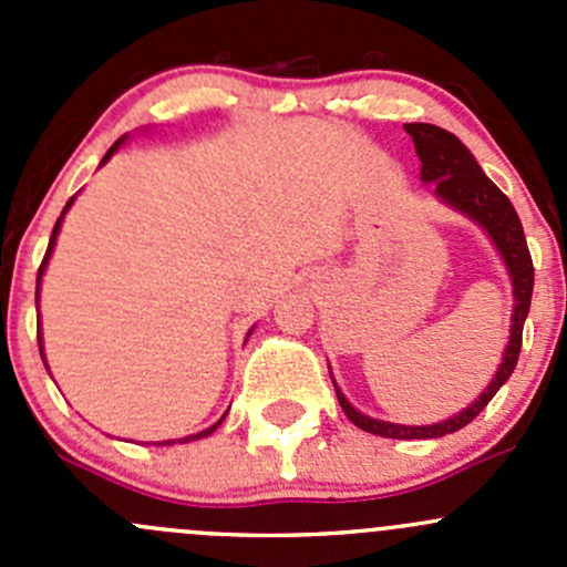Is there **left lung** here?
<instances>
[{
	"instance_id": "left-lung-1",
	"label": "left lung",
	"mask_w": 567,
	"mask_h": 567,
	"mask_svg": "<svg viewBox=\"0 0 567 567\" xmlns=\"http://www.w3.org/2000/svg\"><path fill=\"white\" fill-rule=\"evenodd\" d=\"M405 131L411 134L416 147V156L422 162V181L436 183V194L450 203L453 208L463 210L466 216H472L474 221L488 230V236L494 238L496 249L502 251L507 262V271L513 277V290H516V310H513V326H511V342L505 348V359H502L499 370H496L494 381L488 384V390L480 394L466 411L455 414L453 420H444L439 425H392V422H379L370 420V416L359 414L342 392L337 390V400H340L342 411H346L348 420L353 422L362 431L375 433V436L386 439H436L447 436V433L461 431L463 425L474 420L485 405L491 403L499 386L511 379V373L516 370L518 353H522V334H524V320H527L529 301H532V285H535V266H532V255L527 247V238H524L522 219H518L516 208L511 205V199L502 194V188L496 186L491 177H485L480 164L474 162L472 153L466 151V145L450 131L439 128L431 123H405ZM334 381V379H331Z\"/></svg>"
}]
</instances>
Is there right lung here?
<instances>
[{
  "instance_id": "right-lung-1",
  "label": "right lung",
  "mask_w": 567,
  "mask_h": 567,
  "mask_svg": "<svg viewBox=\"0 0 567 567\" xmlns=\"http://www.w3.org/2000/svg\"><path fill=\"white\" fill-rule=\"evenodd\" d=\"M120 142H123V140H117V142H114V145H112V147H109V153H106V156H104V162H101V164H106V162H109V158H112V153H114V151H117V147H120ZM71 203H73V197H71V199H68L65 210H68V208H71ZM65 210H62V214H65ZM60 225H62V216H60V219H56L54 230H51V241H49V249H45V257H43V262H40V268H38V288H40V274H43V268H45V260H49L51 249H54V241H56V233H60ZM38 346H40V337H38ZM219 425H221V420H219V422H216V425H214V427H208V431L197 433V436H188V439H183V442H192V439H203V436H208V433H214V431H216V427H219ZM164 444H169V442H164Z\"/></svg>"
}]
</instances>
